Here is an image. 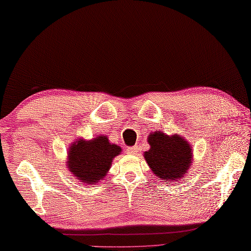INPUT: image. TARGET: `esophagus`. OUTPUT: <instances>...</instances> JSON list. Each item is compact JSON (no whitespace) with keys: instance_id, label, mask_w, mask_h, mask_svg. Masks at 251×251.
Listing matches in <instances>:
<instances>
[{"instance_id":"obj_1","label":"esophagus","mask_w":251,"mask_h":251,"mask_svg":"<svg viewBox=\"0 0 251 251\" xmlns=\"http://www.w3.org/2000/svg\"><path fill=\"white\" fill-rule=\"evenodd\" d=\"M126 151H127V154H130V155H136L137 154V147L136 146L127 147Z\"/></svg>"}]
</instances>
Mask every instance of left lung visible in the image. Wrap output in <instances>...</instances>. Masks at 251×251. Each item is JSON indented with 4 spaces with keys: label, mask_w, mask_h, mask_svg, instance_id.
Returning a JSON list of instances; mask_svg holds the SVG:
<instances>
[{
    "label": "left lung",
    "mask_w": 251,
    "mask_h": 251,
    "mask_svg": "<svg viewBox=\"0 0 251 251\" xmlns=\"http://www.w3.org/2000/svg\"><path fill=\"white\" fill-rule=\"evenodd\" d=\"M151 148L144 157L154 175L160 180L176 181L182 177L192 162L191 145L176 135L154 132L148 137Z\"/></svg>",
    "instance_id": "8db88e82"
}]
</instances>
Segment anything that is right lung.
Listing matches in <instances>:
<instances>
[{
    "label": "right lung",
    "mask_w": 251,
    "mask_h": 251,
    "mask_svg": "<svg viewBox=\"0 0 251 251\" xmlns=\"http://www.w3.org/2000/svg\"><path fill=\"white\" fill-rule=\"evenodd\" d=\"M121 148L109 143L106 136L92 141L79 140L69 148L68 168L80 182L97 183L109 170L112 159L119 155Z\"/></svg>",
    "instance_id": "obj_1"
}]
</instances>
